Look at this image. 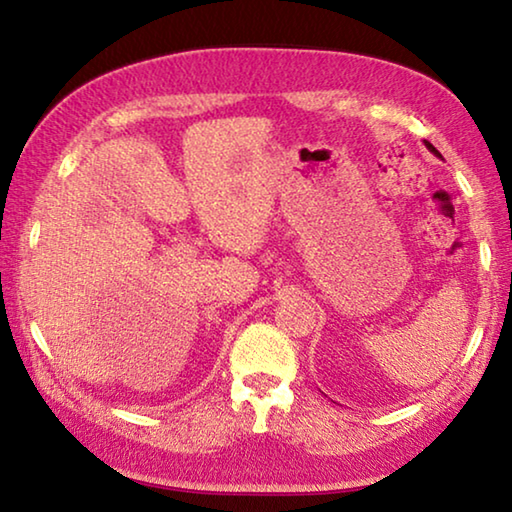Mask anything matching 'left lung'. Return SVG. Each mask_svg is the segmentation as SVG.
Segmentation results:
<instances>
[{
    "mask_svg": "<svg viewBox=\"0 0 512 512\" xmlns=\"http://www.w3.org/2000/svg\"><path fill=\"white\" fill-rule=\"evenodd\" d=\"M424 144H427V149H429V151H431V153H436V155H438V158H440V153H438V151H436V149H433V146H431V144H429V142H424Z\"/></svg>",
    "mask_w": 512,
    "mask_h": 512,
    "instance_id": "1",
    "label": "left lung"
}]
</instances>
